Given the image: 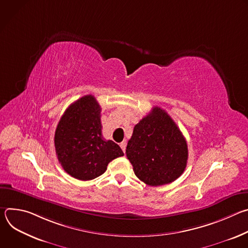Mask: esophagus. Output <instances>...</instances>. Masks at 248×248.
Listing matches in <instances>:
<instances>
[{
    "label": "esophagus",
    "mask_w": 248,
    "mask_h": 248,
    "mask_svg": "<svg viewBox=\"0 0 248 248\" xmlns=\"http://www.w3.org/2000/svg\"><path fill=\"white\" fill-rule=\"evenodd\" d=\"M120 146H121V148L123 149V151H124V152H125V147H126V143H125V141H123V142L120 144Z\"/></svg>",
    "instance_id": "esophagus-1"
}]
</instances>
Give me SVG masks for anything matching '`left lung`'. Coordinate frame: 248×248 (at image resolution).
<instances>
[{
    "label": "left lung",
    "mask_w": 248,
    "mask_h": 248,
    "mask_svg": "<svg viewBox=\"0 0 248 248\" xmlns=\"http://www.w3.org/2000/svg\"><path fill=\"white\" fill-rule=\"evenodd\" d=\"M125 154L135 175L151 186L168 185L180 178L188 158L185 136L159 107H154L134 126Z\"/></svg>",
    "instance_id": "obj_1"
}]
</instances>
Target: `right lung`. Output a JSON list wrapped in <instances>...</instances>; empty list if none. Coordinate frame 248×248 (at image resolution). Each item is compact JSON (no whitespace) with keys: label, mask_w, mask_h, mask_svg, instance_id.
<instances>
[{"label":"right lung","mask_w":248,"mask_h":248,"mask_svg":"<svg viewBox=\"0 0 248 248\" xmlns=\"http://www.w3.org/2000/svg\"><path fill=\"white\" fill-rule=\"evenodd\" d=\"M54 141L63 170L80 181L96 179L111 161L124 156L117 143L103 138L101 107L92 95L81 97L65 110Z\"/></svg>","instance_id":"add662e5"}]
</instances>
